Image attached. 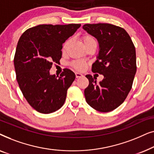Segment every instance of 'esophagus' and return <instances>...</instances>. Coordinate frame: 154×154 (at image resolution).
I'll return each instance as SVG.
<instances>
[{
  "instance_id": "esophagus-1",
  "label": "esophagus",
  "mask_w": 154,
  "mask_h": 154,
  "mask_svg": "<svg viewBox=\"0 0 154 154\" xmlns=\"http://www.w3.org/2000/svg\"><path fill=\"white\" fill-rule=\"evenodd\" d=\"M82 76H83V74H81V73H75V77L77 78H81V77H82Z\"/></svg>"
}]
</instances>
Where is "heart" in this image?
Instances as JSON below:
<instances>
[{
	"label": "heart",
	"instance_id": "1",
	"mask_svg": "<svg viewBox=\"0 0 154 154\" xmlns=\"http://www.w3.org/2000/svg\"><path fill=\"white\" fill-rule=\"evenodd\" d=\"M82 40H83V43L85 48L88 47V45H91L92 43H97L96 40L94 39V38L90 35H84L83 38H82ZM69 44H70V40H67V41L64 43V45H63V49L66 50V48H68ZM72 65L75 69H77V70L79 71L83 70V69H85L86 67L85 63L83 62V61L80 60L74 61V62L72 63Z\"/></svg>",
	"mask_w": 154,
	"mask_h": 154
}]
</instances>
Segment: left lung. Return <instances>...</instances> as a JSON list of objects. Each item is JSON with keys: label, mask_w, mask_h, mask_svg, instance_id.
<instances>
[{"label": "left lung", "mask_w": 154, "mask_h": 154, "mask_svg": "<svg viewBox=\"0 0 154 154\" xmlns=\"http://www.w3.org/2000/svg\"><path fill=\"white\" fill-rule=\"evenodd\" d=\"M83 29L97 39L100 50L92 71L104 75H86L89 85L85 89L88 104L100 112L114 110L123 103L131 90L137 71L136 51L125 29L107 23L84 24Z\"/></svg>", "instance_id": "obj_1"}]
</instances>
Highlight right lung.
I'll return each instance as SVG.
<instances>
[{
	"label": "right lung",
	"mask_w": 154,
	"mask_h": 154,
	"mask_svg": "<svg viewBox=\"0 0 154 154\" xmlns=\"http://www.w3.org/2000/svg\"><path fill=\"white\" fill-rule=\"evenodd\" d=\"M80 24H41L21 35L14 58L16 78L23 95L41 113L57 111L64 104L75 73L64 69L60 76L50 75L52 63H60L62 44L74 34Z\"/></svg>",
	"instance_id": "obj_1"
}]
</instances>
